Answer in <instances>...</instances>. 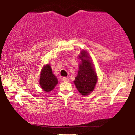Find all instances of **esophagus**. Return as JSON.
Here are the masks:
<instances>
[{
    "mask_svg": "<svg viewBox=\"0 0 135 135\" xmlns=\"http://www.w3.org/2000/svg\"><path fill=\"white\" fill-rule=\"evenodd\" d=\"M62 81H64V82H68V81H69V78L67 77H63Z\"/></svg>",
    "mask_w": 135,
    "mask_h": 135,
    "instance_id": "34e87169",
    "label": "esophagus"
}]
</instances>
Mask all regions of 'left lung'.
Returning <instances> with one entry per match:
<instances>
[{
	"mask_svg": "<svg viewBox=\"0 0 135 135\" xmlns=\"http://www.w3.org/2000/svg\"><path fill=\"white\" fill-rule=\"evenodd\" d=\"M79 58L81 62L79 64L78 76L75 78L74 83L79 92L82 95L86 96L94 90L98 77L90 56L85 50L81 51Z\"/></svg>",
	"mask_w": 135,
	"mask_h": 135,
	"instance_id": "obj_1",
	"label": "left lung"
}]
</instances>
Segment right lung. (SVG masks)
<instances>
[{
  "mask_svg": "<svg viewBox=\"0 0 135 135\" xmlns=\"http://www.w3.org/2000/svg\"><path fill=\"white\" fill-rule=\"evenodd\" d=\"M58 81L57 78L53 74L52 69L49 64L44 66L40 74L39 84L42 89L49 93L54 89Z\"/></svg>",
  "mask_w": 135,
  "mask_h": 135,
  "instance_id": "add662e5",
  "label": "right lung"
}]
</instances>
